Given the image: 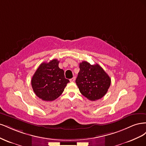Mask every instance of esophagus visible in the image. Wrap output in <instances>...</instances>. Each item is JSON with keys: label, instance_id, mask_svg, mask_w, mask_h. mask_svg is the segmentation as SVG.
<instances>
[{"label": "esophagus", "instance_id": "esophagus-1", "mask_svg": "<svg viewBox=\"0 0 146 146\" xmlns=\"http://www.w3.org/2000/svg\"><path fill=\"white\" fill-rule=\"evenodd\" d=\"M75 80H76V78H75V77H73V78H70V82H74L75 81Z\"/></svg>", "mask_w": 146, "mask_h": 146}]
</instances>
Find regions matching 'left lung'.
Masks as SVG:
<instances>
[{"label": "left lung", "mask_w": 146, "mask_h": 146, "mask_svg": "<svg viewBox=\"0 0 146 146\" xmlns=\"http://www.w3.org/2000/svg\"><path fill=\"white\" fill-rule=\"evenodd\" d=\"M76 84L81 94L90 100L101 99L107 93L111 84V78L98 64L91 65L82 61Z\"/></svg>", "instance_id": "obj_1"}]
</instances>
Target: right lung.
<instances>
[{"mask_svg": "<svg viewBox=\"0 0 146 146\" xmlns=\"http://www.w3.org/2000/svg\"><path fill=\"white\" fill-rule=\"evenodd\" d=\"M59 61L54 59L48 63H42L32 77V86L39 98L44 101H52L63 93L68 79L64 72L58 67Z\"/></svg>", "mask_w": 146, "mask_h": 146, "instance_id": "right-lung-1", "label": "right lung"}]
</instances>
